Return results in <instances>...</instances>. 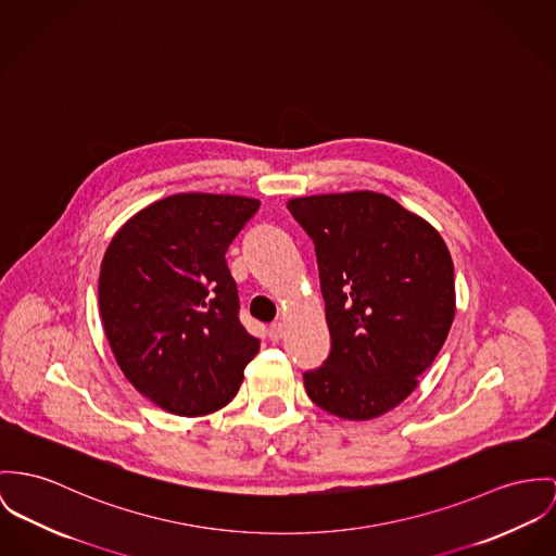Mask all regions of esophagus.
Wrapping results in <instances>:
<instances>
[{"label":"esophagus","instance_id":"1","mask_svg":"<svg viewBox=\"0 0 556 556\" xmlns=\"http://www.w3.org/2000/svg\"><path fill=\"white\" fill-rule=\"evenodd\" d=\"M283 334H286V326H283L281 321L270 324V328H268V337H270L273 341H279Z\"/></svg>","mask_w":556,"mask_h":556}]
</instances>
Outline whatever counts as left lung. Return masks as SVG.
I'll return each mask as SVG.
<instances>
[{
    "label": "left lung",
    "mask_w": 556,
    "mask_h": 556,
    "mask_svg": "<svg viewBox=\"0 0 556 556\" xmlns=\"http://www.w3.org/2000/svg\"><path fill=\"white\" fill-rule=\"evenodd\" d=\"M288 210L313 239L332 337L304 389L334 417H381L415 391L448 337V248L424 217L370 190L300 197Z\"/></svg>",
    "instance_id": "8db88e82"
}]
</instances>
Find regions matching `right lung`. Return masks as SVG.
Returning a JSON list of instances; mask_svg holds the SVG:
<instances>
[{
  "label": "right lung",
  "instance_id": "right-lung-1",
  "mask_svg": "<svg viewBox=\"0 0 556 556\" xmlns=\"http://www.w3.org/2000/svg\"><path fill=\"white\" fill-rule=\"evenodd\" d=\"M257 199L181 192L137 212L110 241L99 311L128 383L163 410L226 406L260 341L239 321L226 252Z\"/></svg>",
  "mask_w": 556,
  "mask_h": 556
}]
</instances>
